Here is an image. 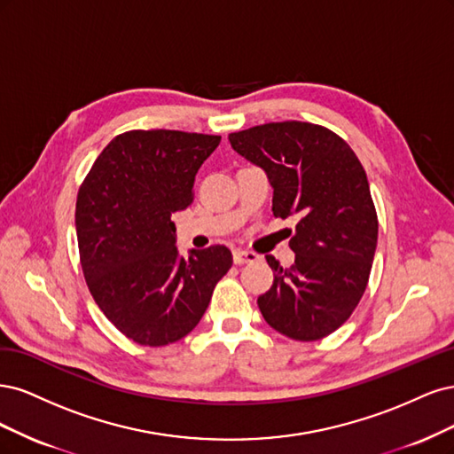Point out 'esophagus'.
<instances>
[{
  "label": "esophagus",
  "instance_id": "obj_1",
  "mask_svg": "<svg viewBox=\"0 0 454 454\" xmlns=\"http://www.w3.org/2000/svg\"><path fill=\"white\" fill-rule=\"evenodd\" d=\"M260 256L256 254V253H253V251H243V248H236V251H233V262H236V264H248V262H256Z\"/></svg>",
  "mask_w": 454,
  "mask_h": 454
}]
</instances>
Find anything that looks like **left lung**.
I'll list each match as a JSON object with an SVG mask.
<instances>
[{
  "instance_id": "left-lung-1",
  "label": "left lung",
  "mask_w": 454,
  "mask_h": 454,
  "mask_svg": "<svg viewBox=\"0 0 454 454\" xmlns=\"http://www.w3.org/2000/svg\"><path fill=\"white\" fill-rule=\"evenodd\" d=\"M231 149L262 168L273 188V215L294 216V264L266 256L273 285L258 296L266 323L296 341H317L355 311L370 279L377 213L353 149L328 128L270 122L228 136Z\"/></svg>"
}]
</instances>
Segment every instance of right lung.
<instances>
[{
  "label": "right lung",
  "mask_w": 454,
  "mask_h": 454,
  "mask_svg": "<svg viewBox=\"0 0 454 454\" xmlns=\"http://www.w3.org/2000/svg\"><path fill=\"white\" fill-rule=\"evenodd\" d=\"M221 136L134 129L101 151L79 188L81 266L96 303L126 338L162 347L192 332L231 268L224 245L179 254L171 215L192 203Z\"/></svg>",
  "instance_id": "add662e5"
}]
</instances>
